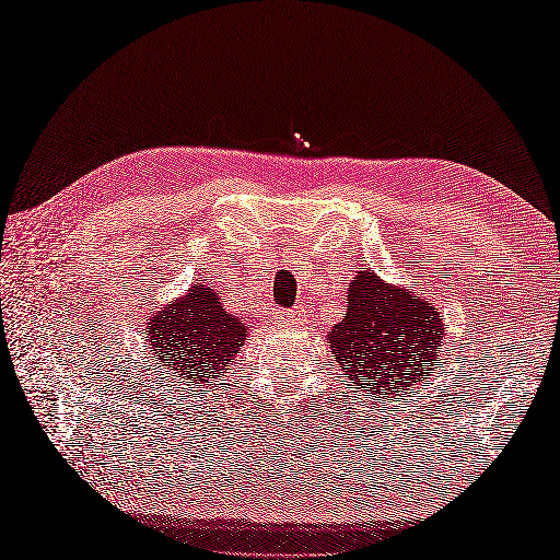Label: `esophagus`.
I'll list each match as a JSON object with an SVG mask.
<instances>
[{"label": "esophagus", "mask_w": 560, "mask_h": 560, "mask_svg": "<svg viewBox=\"0 0 560 560\" xmlns=\"http://www.w3.org/2000/svg\"><path fill=\"white\" fill-rule=\"evenodd\" d=\"M279 319H287V323H299L301 319V311H281L277 313Z\"/></svg>", "instance_id": "34e87169"}]
</instances>
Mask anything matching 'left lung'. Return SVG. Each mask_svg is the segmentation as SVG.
<instances>
[{
    "instance_id": "1",
    "label": "left lung",
    "mask_w": 560,
    "mask_h": 560,
    "mask_svg": "<svg viewBox=\"0 0 560 560\" xmlns=\"http://www.w3.org/2000/svg\"><path fill=\"white\" fill-rule=\"evenodd\" d=\"M445 319L413 287H395L375 271H359L349 283L347 313L327 335V347L347 380L365 397L397 399L438 363Z\"/></svg>"
}]
</instances>
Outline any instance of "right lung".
Returning a JSON list of instances; mask_svg holds the SVG:
<instances>
[{
	"mask_svg": "<svg viewBox=\"0 0 560 560\" xmlns=\"http://www.w3.org/2000/svg\"><path fill=\"white\" fill-rule=\"evenodd\" d=\"M147 335L165 375L201 387L231 371L249 325L225 311L221 295L205 281L153 313Z\"/></svg>",
	"mask_w": 560,
	"mask_h": 560,
	"instance_id": "obj_1",
	"label": "right lung"
}]
</instances>
